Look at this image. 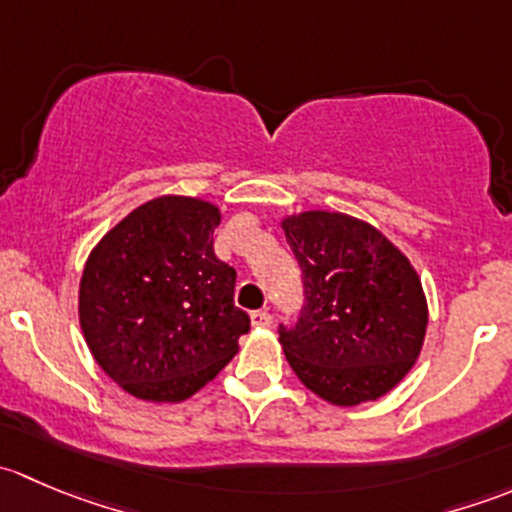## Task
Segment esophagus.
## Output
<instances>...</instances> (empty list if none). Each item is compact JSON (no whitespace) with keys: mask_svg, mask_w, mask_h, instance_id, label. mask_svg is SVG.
Here are the masks:
<instances>
[{"mask_svg":"<svg viewBox=\"0 0 512 512\" xmlns=\"http://www.w3.org/2000/svg\"><path fill=\"white\" fill-rule=\"evenodd\" d=\"M250 322H252V327L267 329V327H272V314L270 312H262V309H257V312L250 314Z\"/></svg>","mask_w":512,"mask_h":512,"instance_id":"1","label":"esophagus"}]
</instances>
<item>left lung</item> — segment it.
Segmentation results:
<instances>
[{"mask_svg":"<svg viewBox=\"0 0 512 512\" xmlns=\"http://www.w3.org/2000/svg\"><path fill=\"white\" fill-rule=\"evenodd\" d=\"M302 267L297 327L280 344L309 391L334 406L389 394L421 354L428 304L409 257L374 225L334 210L282 218Z\"/></svg>","mask_w":512,"mask_h":512,"instance_id":"left-lung-1","label":"left lung"}]
</instances>
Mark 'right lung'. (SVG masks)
<instances>
[{"mask_svg":"<svg viewBox=\"0 0 512 512\" xmlns=\"http://www.w3.org/2000/svg\"><path fill=\"white\" fill-rule=\"evenodd\" d=\"M220 208L160 195L116 223L84 265L79 322L108 379L153 404L190 399L237 354L250 317L215 257Z\"/></svg>","mask_w":512,"mask_h":512,"instance_id":"obj_1","label":"right lung"}]
</instances>
